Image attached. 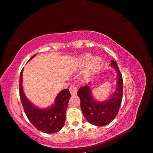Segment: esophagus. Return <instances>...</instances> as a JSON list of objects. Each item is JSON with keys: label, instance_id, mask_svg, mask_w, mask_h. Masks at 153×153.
Masks as SVG:
<instances>
[{"label": "esophagus", "instance_id": "34e87169", "mask_svg": "<svg viewBox=\"0 0 153 153\" xmlns=\"http://www.w3.org/2000/svg\"><path fill=\"white\" fill-rule=\"evenodd\" d=\"M70 92H71L72 95H76L77 92V86L75 85H72L70 88Z\"/></svg>", "mask_w": 153, "mask_h": 153}]
</instances>
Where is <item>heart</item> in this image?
I'll return each mask as SVG.
<instances>
[{
    "instance_id": "heart-1",
    "label": "heart",
    "mask_w": 153,
    "mask_h": 153,
    "mask_svg": "<svg viewBox=\"0 0 153 153\" xmlns=\"http://www.w3.org/2000/svg\"><path fill=\"white\" fill-rule=\"evenodd\" d=\"M92 55L91 54H85L78 58L77 62V66L78 68H82L87 65L88 67L84 74L85 79H88L93 74L97 71L101 63V59L99 57H94L91 60Z\"/></svg>"
}]
</instances>
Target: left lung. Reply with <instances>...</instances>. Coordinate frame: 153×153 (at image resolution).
Listing matches in <instances>:
<instances>
[{
	"label": "left lung",
	"mask_w": 153,
	"mask_h": 153,
	"mask_svg": "<svg viewBox=\"0 0 153 153\" xmlns=\"http://www.w3.org/2000/svg\"><path fill=\"white\" fill-rule=\"evenodd\" d=\"M110 66L114 68L117 74L116 90L111 97L104 101H97L93 96L88 85L81 87L77 91L78 97L81 100V109L85 119L89 123L103 126L110 123L119 112L123 99V80L117 63L111 60Z\"/></svg>",
	"instance_id": "8db88e82"
}]
</instances>
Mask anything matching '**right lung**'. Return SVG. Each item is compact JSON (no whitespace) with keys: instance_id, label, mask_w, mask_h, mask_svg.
Masks as SVG:
<instances>
[{"instance_id":"add662e5","label":"right lung","mask_w":153,"mask_h":153,"mask_svg":"<svg viewBox=\"0 0 153 153\" xmlns=\"http://www.w3.org/2000/svg\"><path fill=\"white\" fill-rule=\"evenodd\" d=\"M36 54L29 59L31 60ZM20 75L19 92L22 104L25 113L31 124L38 130L48 134L58 132L62 129L65 122V115L69 99L71 97L68 89L60 91L54 100V103L47 108H40L26 97L22 86V72Z\"/></svg>"}]
</instances>
